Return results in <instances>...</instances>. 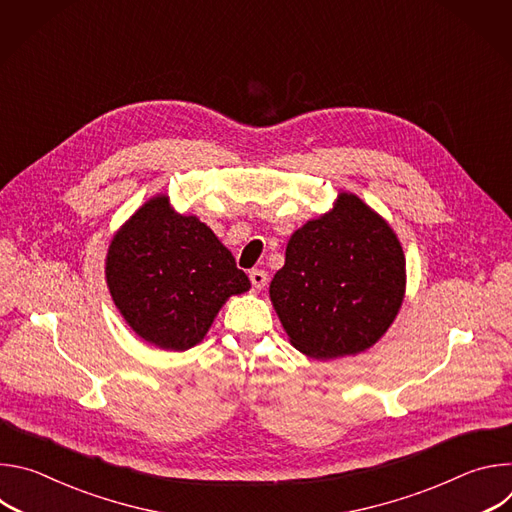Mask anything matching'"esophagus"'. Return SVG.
Here are the masks:
<instances>
[{"label":"esophagus","instance_id":"obj_1","mask_svg":"<svg viewBox=\"0 0 512 512\" xmlns=\"http://www.w3.org/2000/svg\"><path fill=\"white\" fill-rule=\"evenodd\" d=\"M249 279H251V285H253L257 291L267 285V273H265L263 269H253V271H249Z\"/></svg>","mask_w":512,"mask_h":512}]
</instances>
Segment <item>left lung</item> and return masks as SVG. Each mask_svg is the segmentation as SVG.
<instances>
[{
    "mask_svg": "<svg viewBox=\"0 0 512 512\" xmlns=\"http://www.w3.org/2000/svg\"><path fill=\"white\" fill-rule=\"evenodd\" d=\"M405 296V255L393 229L358 196L291 235L269 298L289 342L312 358L371 348Z\"/></svg>",
    "mask_w": 512,
    "mask_h": 512,
    "instance_id": "8db88e82",
    "label": "left lung"
}]
</instances>
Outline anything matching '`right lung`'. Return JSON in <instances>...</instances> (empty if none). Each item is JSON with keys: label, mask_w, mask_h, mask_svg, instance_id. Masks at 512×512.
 I'll return each mask as SVG.
<instances>
[{"label": "right lung", "mask_w": 512, "mask_h": 512, "mask_svg": "<svg viewBox=\"0 0 512 512\" xmlns=\"http://www.w3.org/2000/svg\"><path fill=\"white\" fill-rule=\"evenodd\" d=\"M105 275L131 330L164 350L198 344L223 304L251 287L233 253L196 216L174 212L166 194L117 231Z\"/></svg>", "instance_id": "obj_1"}]
</instances>
